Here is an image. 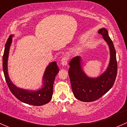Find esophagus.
<instances>
[{
	"label": "esophagus",
	"instance_id": "34e87169",
	"mask_svg": "<svg viewBox=\"0 0 127 127\" xmlns=\"http://www.w3.org/2000/svg\"><path fill=\"white\" fill-rule=\"evenodd\" d=\"M68 63V59L66 57H64L61 59V64L62 66H66Z\"/></svg>",
	"mask_w": 127,
	"mask_h": 127
}]
</instances>
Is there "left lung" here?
Returning <instances> with one entry per match:
<instances>
[{"label": "left lung", "instance_id": "obj_1", "mask_svg": "<svg viewBox=\"0 0 127 127\" xmlns=\"http://www.w3.org/2000/svg\"><path fill=\"white\" fill-rule=\"evenodd\" d=\"M98 32L102 35L109 48L110 59L105 71L96 78H91L83 70L80 56L73 57L69 62L68 74L73 93L76 98L84 102L95 101L108 92L117 76V64L113 43L105 28L100 29Z\"/></svg>", "mask_w": 127, "mask_h": 127}]
</instances>
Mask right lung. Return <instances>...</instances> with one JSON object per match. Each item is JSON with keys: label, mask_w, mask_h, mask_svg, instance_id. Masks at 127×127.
Masks as SVG:
<instances>
[{"label": "right lung", "mask_w": 127, "mask_h": 127, "mask_svg": "<svg viewBox=\"0 0 127 127\" xmlns=\"http://www.w3.org/2000/svg\"><path fill=\"white\" fill-rule=\"evenodd\" d=\"M14 35L9 36L5 46L3 56V71L10 91L22 102L33 106H41L51 101L53 94V84L59 69L56 62H52L46 68L42 79V87L36 91L19 88L13 83L8 73V59Z\"/></svg>", "instance_id": "1"}]
</instances>
